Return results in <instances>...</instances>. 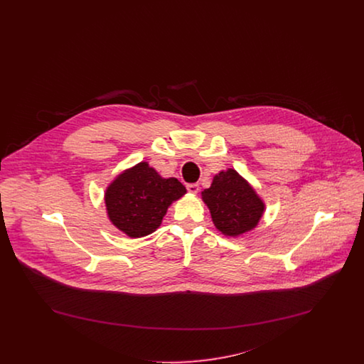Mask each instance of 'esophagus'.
Here are the masks:
<instances>
[{
  "mask_svg": "<svg viewBox=\"0 0 364 364\" xmlns=\"http://www.w3.org/2000/svg\"><path fill=\"white\" fill-rule=\"evenodd\" d=\"M187 190L190 191L191 193H198V191H199V184H196V183L187 184Z\"/></svg>",
  "mask_w": 364,
  "mask_h": 364,
  "instance_id": "esophagus-1",
  "label": "esophagus"
}]
</instances>
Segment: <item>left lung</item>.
<instances>
[{
  "mask_svg": "<svg viewBox=\"0 0 364 364\" xmlns=\"http://www.w3.org/2000/svg\"><path fill=\"white\" fill-rule=\"evenodd\" d=\"M215 228L226 236H239L258 225L264 203L235 169L214 176L202 192Z\"/></svg>",
  "mask_w": 364,
  "mask_h": 364,
  "instance_id": "8db88e82",
  "label": "left lung"
}]
</instances>
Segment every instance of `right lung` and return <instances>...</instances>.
<instances>
[{"mask_svg":"<svg viewBox=\"0 0 364 364\" xmlns=\"http://www.w3.org/2000/svg\"><path fill=\"white\" fill-rule=\"evenodd\" d=\"M187 192L174 177L162 178L147 162L122 172L105 192L109 220L129 237L153 233L173 200Z\"/></svg>","mask_w":364,"mask_h":364,"instance_id":"1","label":"right lung"}]
</instances>
